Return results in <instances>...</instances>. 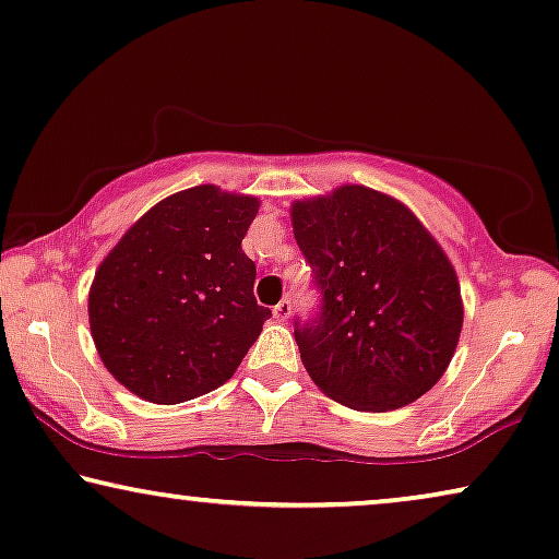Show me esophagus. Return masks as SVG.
I'll return each mask as SVG.
<instances>
[{"mask_svg": "<svg viewBox=\"0 0 559 559\" xmlns=\"http://www.w3.org/2000/svg\"><path fill=\"white\" fill-rule=\"evenodd\" d=\"M273 317H276L278 321H288V317H290V301H288V298H283L281 304L273 306Z\"/></svg>", "mask_w": 559, "mask_h": 559, "instance_id": "obj_1", "label": "esophagus"}]
</instances>
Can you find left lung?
<instances>
[{"label":"left lung","mask_w":559,"mask_h":559,"mask_svg":"<svg viewBox=\"0 0 559 559\" xmlns=\"http://www.w3.org/2000/svg\"><path fill=\"white\" fill-rule=\"evenodd\" d=\"M319 306L294 321L311 380L355 411H397L433 388L459 344L453 265L405 204L349 185L290 210Z\"/></svg>","instance_id":"left-lung-1"}]
</instances>
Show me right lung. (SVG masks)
<instances>
[{
  "instance_id": "obj_1",
  "label": "right lung",
  "mask_w": 559,
  "mask_h": 559,
  "mask_svg": "<svg viewBox=\"0 0 559 559\" xmlns=\"http://www.w3.org/2000/svg\"><path fill=\"white\" fill-rule=\"evenodd\" d=\"M258 200L202 185L177 192L123 235L88 296L91 334L108 372L156 405L230 380L271 317L242 253Z\"/></svg>"
}]
</instances>
